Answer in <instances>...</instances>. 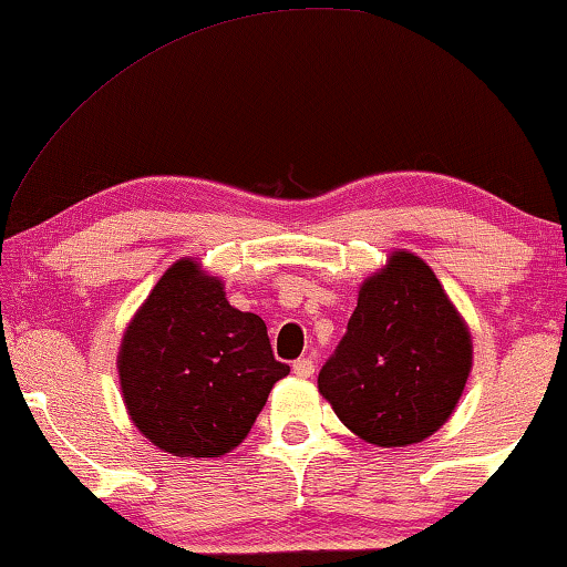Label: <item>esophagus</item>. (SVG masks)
<instances>
[{
	"mask_svg": "<svg viewBox=\"0 0 567 567\" xmlns=\"http://www.w3.org/2000/svg\"><path fill=\"white\" fill-rule=\"evenodd\" d=\"M292 372L298 374V378H302V380L313 378V374H316V362L310 360V357H300V360L292 362Z\"/></svg>",
	"mask_w": 567,
	"mask_h": 567,
	"instance_id": "obj_1",
	"label": "esophagus"
}]
</instances>
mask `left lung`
Returning a JSON list of instances; mask_svg holds the SVG:
<instances>
[{
	"label": "left lung",
	"instance_id": "obj_1",
	"mask_svg": "<svg viewBox=\"0 0 567 567\" xmlns=\"http://www.w3.org/2000/svg\"><path fill=\"white\" fill-rule=\"evenodd\" d=\"M473 370L465 318L416 254L364 277L344 339L318 374L341 424L378 446L419 444L450 421Z\"/></svg>",
	"mask_w": 567,
	"mask_h": 567
}]
</instances>
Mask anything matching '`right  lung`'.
I'll list each match as a JSON object with an SVG mask.
<instances>
[{"mask_svg": "<svg viewBox=\"0 0 567 567\" xmlns=\"http://www.w3.org/2000/svg\"><path fill=\"white\" fill-rule=\"evenodd\" d=\"M287 372L265 321L230 306L220 277L193 257L158 277L117 349L127 416L174 457L236 450Z\"/></svg>", "mask_w": 567, "mask_h": 567, "instance_id": "add662e5", "label": "right lung"}]
</instances>
